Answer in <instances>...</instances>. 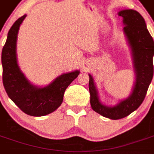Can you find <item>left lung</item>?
Wrapping results in <instances>:
<instances>
[{
	"mask_svg": "<svg viewBox=\"0 0 154 154\" xmlns=\"http://www.w3.org/2000/svg\"><path fill=\"white\" fill-rule=\"evenodd\" d=\"M123 18L124 33L131 48L135 82L129 97L114 106L101 103L92 77L89 74L91 106L100 116L111 119H122L137 110L145 98L153 76L152 57L154 43L146 26L144 19L134 10H123L118 13Z\"/></svg>",
	"mask_w": 154,
	"mask_h": 154,
	"instance_id": "1",
	"label": "left lung"
}]
</instances>
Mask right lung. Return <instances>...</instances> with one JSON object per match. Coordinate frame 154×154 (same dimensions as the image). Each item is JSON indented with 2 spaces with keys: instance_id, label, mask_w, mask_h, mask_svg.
Here are the masks:
<instances>
[{
  "instance_id": "right-lung-1",
  "label": "right lung",
  "mask_w": 154,
  "mask_h": 154,
  "mask_svg": "<svg viewBox=\"0 0 154 154\" xmlns=\"http://www.w3.org/2000/svg\"><path fill=\"white\" fill-rule=\"evenodd\" d=\"M26 15L19 18L8 32L2 53V81L8 97L23 112L29 116H44L60 106L65 90L80 72L76 70L62 74L44 87L30 83L20 69L16 57L19 29Z\"/></svg>"
}]
</instances>
